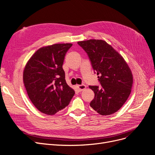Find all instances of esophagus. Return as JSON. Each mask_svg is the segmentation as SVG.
Returning <instances> with one entry per match:
<instances>
[{"mask_svg":"<svg viewBox=\"0 0 155 155\" xmlns=\"http://www.w3.org/2000/svg\"><path fill=\"white\" fill-rule=\"evenodd\" d=\"M76 87H77V89L79 91H82L84 90V89L86 88V85H85V84H82V85H77Z\"/></svg>","mask_w":155,"mask_h":155,"instance_id":"1","label":"esophagus"}]
</instances>
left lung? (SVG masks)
I'll use <instances>...</instances> for the list:
<instances>
[{
  "instance_id": "8db88e82",
  "label": "left lung",
  "mask_w": 155,
  "mask_h": 155,
  "mask_svg": "<svg viewBox=\"0 0 155 155\" xmlns=\"http://www.w3.org/2000/svg\"><path fill=\"white\" fill-rule=\"evenodd\" d=\"M78 44L87 54L101 85L89 86L94 92L91 107L102 116L114 114L130 94L133 83L130 69L122 56L105 41L90 39Z\"/></svg>"
}]
</instances>
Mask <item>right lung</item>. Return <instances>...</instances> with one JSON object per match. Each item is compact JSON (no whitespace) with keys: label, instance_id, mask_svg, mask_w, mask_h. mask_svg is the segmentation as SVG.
Instances as JSON below:
<instances>
[{"label":"right lung","instance_id":"add662e5","mask_svg":"<svg viewBox=\"0 0 155 155\" xmlns=\"http://www.w3.org/2000/svg\"><path fill=\"white\" fill-rule=\"evenodd\" d=\"M71 43L39 48L28 61L23 81L30 100L43 113L55 114L68 105L75 92L65 80L63 64Z\"/></svg>","mask_w":155,"mask_h":155}]
</instances>
